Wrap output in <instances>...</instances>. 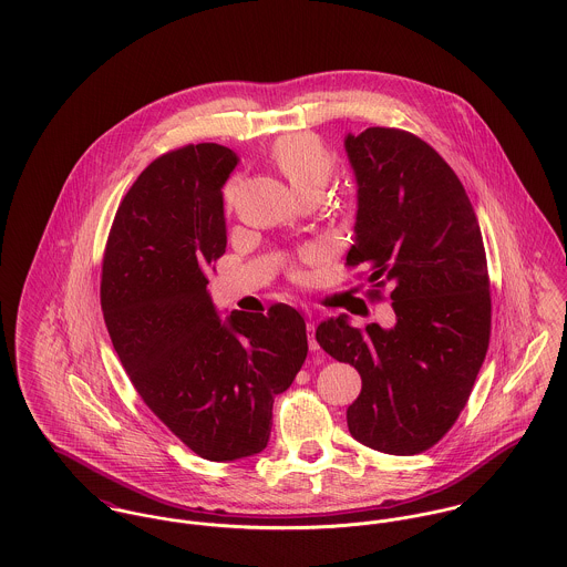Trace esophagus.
Listing matches in <instances>:
<instances>
[{
    "mask_svg": "<svg viewBox=\"0 0 567 567\" xmlns=\"http://www.w3.org/2000/svg\"><path fill=\"white\" fill-rule=\"evenodd\" d=\"M315 327H317V324L312 323V321L308 323V338H310V349H312V351H319V342L315 340Z\"/></svg>",
    "mask_w": 567,
    "mask_h": 567,
    "instance_id": "1",
    "label": "esophagus"
}]
</instances>
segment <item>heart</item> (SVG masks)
Instances as JSON below:
<instances>
[{"label":"heart","instance_id":"1","mask_svg":"<svg viewBox=\"0 0 567 567\" xmlns=\"http://www.w3.org/2000/svg\"><path fill=\"white\" fill-rule=\"evenodd\" d=\"M272 162L301 196L306 192H323L333 174V159L323 144L308 133H292L275 142ZM231 187H227V200Z\"/></svg>","mask_w":567,"mask_h":567}]
</instances>
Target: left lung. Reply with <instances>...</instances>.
I'll list each match as a JSON object with an SVG mask.
<instances>
[{
  "instance_id": "8db88e82",
  "label": "left lung",
  "mask_w": 567,
  "mask_h": 567,
  "mask_svg": "<svg viewBox=\"0 0 567 567\" xmlns=\"http://www.w3.org/2000/svg\"><path fill=\"white\" fill-rule=\"evenodd\" d=\"M344 151L358 187L347 264H364L369 284L393 286L395 324L358 329L340 315L317 327V340L362 378L347 408L351 436L410 456L454 425L485 362V244L463 183L419 137L373 126L347 133Z\"/></svg>"
}]
</instances>
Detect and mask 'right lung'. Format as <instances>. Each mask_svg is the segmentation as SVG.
I'll list each match as a JSON object with an SVG mask.
<instances>
[{"mask_svg":"<svg viewBox=\"0 0 567 567\" xmlns=\"http://www.w3.org/2000/svg\"><path fill=\"white\" fill-rule=\"evenodd\" d=\"M240 157L196 144L151 163L124 196L102 264V312L133 386L200 458L259 454L275 398L308 355L303 317H220L207 272L227 248L223 187Z\"/></svg>","mask_w":567,"mask_h":567,"instance_id":"obj_1","label":"right lung"}]
</instances>
